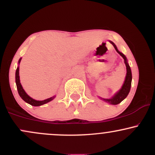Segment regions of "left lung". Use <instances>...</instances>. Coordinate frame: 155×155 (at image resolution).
I'll list each match as a JSON object with an SVG mask.
<instances>
[{
    "label": "left lung",
    "mask_w": 155,
    "mask_h": 155,
    "mask_svg": "<svg viewBox=\"0 0 155 155\" xmlns=\"http://www.w3.org/2000/svg\"><path fill=\"white\" fill-rule=\"evenodd\" d=\"M110 41V43H111L112 45L114 46V47L115 48V49H116V51H117V52H118L119 54H120L121 56L123 58L124 64H125V65H126V69H127V74H126L125 80H124V84H123V85H122V88H121L120 90H119V91L117 92V93L111 97V98H110V99H103L102 98V99L106 101V102L109 103L110 104L117 105V104H120V103L122 102V101H123L124 99L127 97V95L129 94L130 90V87H131V81H132V73H131L130 67V65H128V63H127V58H126V57L124 56V55L122 54V52H120L118 49H117L116 45H115L113 42L111 41Z\"/></svg>",
    "instance_id": "8db88e82"
}]
</instances>
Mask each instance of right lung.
Returning a JSON list of instances; mask_svg holds the SVG:
<instances>
[{"label":"right lung","mask_w":155,"mask_h":155,"mask_svg":"<svg viewBox=\"0 0 155 155\" xmlns=\"http://www.w3.org/2000/svg\"><path fill=\"white\" fill-rule=\"evenodd\" d=\"M21 59H22V58H20V59L19 60V62H18L19 65V63H20V61H21ZM19 68L18 66L17 68V71H16V74H15L16 84H17V90H18L19 95L21 97H22V99L23 101H25V102L28 103V104H31V106H41V105L47 104V103L52 101L53 99L54 98L55 96H54V97H49V98H47V99H46V100H44V101H36V100H34V99H33L32 97H30V96L26 93L24 89L22 88V84H21V83H20V80H19Z\"/></svg>","instance_id":"right-lung-1"}]
</instances>
